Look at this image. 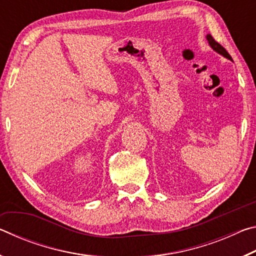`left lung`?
<instances>
[{
    "mask_svg": "<svg viewBox=\"0 0 256 256\" xmlns=\"http://www.w3.org/2000/svg\"><path fill=\"white\" fill-rule=\"evenodd\" d=\"M206 37V40H208V42H209V45H210V47H211L212 50H214V52H216V53H218V54L222 55L224 58H228V60H232V56L228 54V52H227L226 50H224V47L219 44V42H216L214 40V37H212L210 34H208Z\"/></svg>",
    "mask_w": 256,
    "mask_h": 256,
    "instance_id": "1",
    "label": "left lung"
}]
</instances>
